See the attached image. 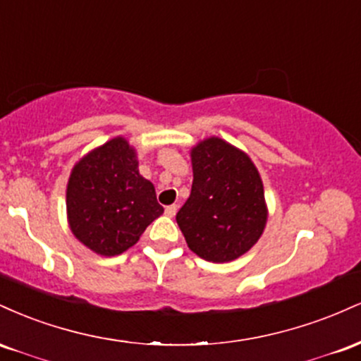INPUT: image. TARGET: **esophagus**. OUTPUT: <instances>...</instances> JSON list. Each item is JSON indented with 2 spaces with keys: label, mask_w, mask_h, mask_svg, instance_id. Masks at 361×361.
I'll return each mask as SVG.
<instances>
[{
  "label": "esophagus",
  "mask_w": 361,
  "mask_h": 361,
  "mask_svg": "<svg viewBox=\"0 0 361 361\" xmlns=\"http://www.w3.org/2000/svg\"><path fill=\"white\" fill-rule=\"evenodd\" d=\"M178 212V205H169L166 207V210H164V214L168 215V217H175Z\"/></svg>",
  "instance_id": "1"
}]
</instances>
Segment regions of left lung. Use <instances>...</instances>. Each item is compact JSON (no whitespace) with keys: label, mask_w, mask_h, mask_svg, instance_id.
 Returning <instances> with one entry per match:
<instances>
[{"label":"left lung","mask_w":361,"mask_h":361,"mask_svg":"<svg viewBox=\"0 0 361 361\" xmlns=\"http://www.w3.org/2000/svg\"><path fill=\"white\" fill-rule=\"evenodd\" d=\"M192 193L176 214L185 241L212 263L238 259L258 243L268 221L263 181L251 157L221 137L190 151Z\"/></svg>","instance_id":"1"}]
</instances>
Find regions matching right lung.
Wrapping results in <instances>:
<instances>
[{"mask_svg":"<svg viewBox=\"0 0 361 361\" xmlns=\"http://www.w3.org/2000/svg\"><path fill=\"white\" fill-rule=\"evenodd\" d=\"M69 229L100 256H117L139 241L164 212L137 152L122 135L91 149L74 164L66 190Z\"/></svg>","mask_w":361,"mask_h":361,"instance_id":"1","label":"right lung"}]
</instances>
